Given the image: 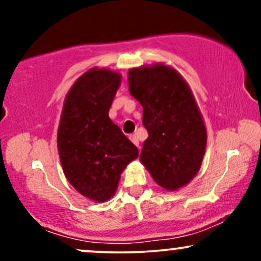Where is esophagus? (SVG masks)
Returning <instances> with one entry per match:
<instances>
[{
    "label": "esophagus",
    "instance_id": "esophagus-1",
    "mask_svg": "<svg viewBox=\"0 0 261 261\" xmlns=\"http://www.w3.org/2000/svg\"><path fill=\"white\" fill-rule=\"evenodd\" d=\"M128 139L131 140V142H133L134 145H136L137 147L140 148V142H139V139H137L136 135H130V136H128Z\"/></svg>",
    "mask_w": 261,
    "mask_h": 261
}]
</instances>
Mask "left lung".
<instances>
[{
	"label": "left lung",
	"mask_w": 261,
	"mask_h": 261,
	"mask_svg": "<svg viewBox=\"0 0 261 261\" xmlns=\"http://www.w3.org/2000/svg\"><path fill=\"white\" fill-rule=\"evenodd\" d=\"M128 92L143 108L148 133L140 154L153 180L175 191L194 179L201 167L207 133L187 81L164 64L128 70Z\"/></svg>",
	"instance_id": "obj_1"
}]
</instances>
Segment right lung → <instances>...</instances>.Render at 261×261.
Listing matches in <instances>:
<instances>
[{
	"instance_id": "add662e5",
	"label": "right lung",
	"mask_w": 261,
	"mask_h": 261,
	"mask_svg": "<svg viewBox=\"0 0 261 261\" xmlns=\"http://www.w3.org/2000/svg\"><path fill=\"white\" fill-rule=\"evenodd\" d=\"M121 74L93 67L66 94L58 128L64 174L81 195L106 202L115 194L121 173L139 149L109 118Z\"/></svg>"
}]
</instances>
